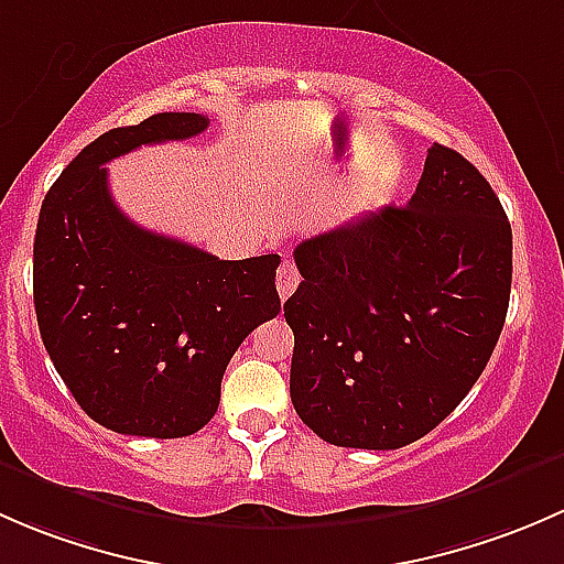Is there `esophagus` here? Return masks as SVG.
Returning <instances> with one entry per match:
<instances>
[{
	"mask_svg": "<svg viewBox=\"0 0 564 564\" xmlns=\"http://www.w3.org/2000/svg\"><path fill=\"white\" fill-rule=\"evenodd\" d=\"M275 286L281 300H289L294 294V289L300 286V270L292 259H283L281 267H278V278H275Z\"/></svg>",
	"mask_w": 564,
	"mask_h": 564,
	"instance_id": "obj_1",
	"label": "esophagus"
}]
</instances>
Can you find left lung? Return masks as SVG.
I'll return each instance as SVG.
<instances>
[{
  "mask_svg": "<svg viewBox=\"0 0 564 564\" xmlns=\"http://www.w3.org/2000/svg\"><path fill=\"white\" fill-rule=\"evenodd\" d=\"M283 303L289 392L338 447L395 451L434 431L480 379L502 333L513 231L464 155L434 144L406 207H384L294 250Z\"/></svg>",
  "mask_w": 564,
  "mask_h": 564,
  "instance_id": "obj_1",
  "label": "left lung"
}]
</instances>
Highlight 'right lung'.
Returning a JSON list of instances; mask_svg holds the SVG:
<instances>
[{"instance_id": "obj_1", "label": "right lung", "mask_w": 564, "mask_h": 564, "mask_svg": "<svg viewBox=\"0 0 564 564\" xmlns=\"http://www.w3.org/2000/svg\"><path fill=\"white\" fill-rule=\"evenodd\" d=\"M204 113H152L84 147L45 193L35 231L40 338L78 406L104 429L176 440L213 420L237 346L278 316L281 256L226 261L135 226L104 163L204 133Z\"/></svg>"}]
</instances>
